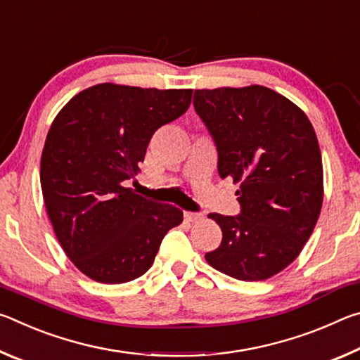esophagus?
I'll use <instances>...</instances> for the list:
<instances>
[{
  "mask_svg": "<svg viewBox=\"0 0 360 360\" xmlns=\"http://www.w3.org/2000/svg\"><path fill=\"white\" fill-rule=\"evenodd\" d=\"M184 217L187 219L188 222H200L203 219V214H202V212H191V211H187V212H184Z\"/></svg>",
  "mask_w": 360,
  "mask_h": 360,
  "instance_id": "esophagus-1",
  "label": "esophagus"
}]
</instances>
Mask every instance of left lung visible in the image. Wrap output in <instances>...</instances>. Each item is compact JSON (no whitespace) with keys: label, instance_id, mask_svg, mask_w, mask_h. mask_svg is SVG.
Listing matches in <instances>:
<instances>
[{"label":"left lung","instance_id":"left-lung-1","mask_svg":"<svg viewBox=\"0 0 360 360\" xmlns=\"http://www.w3.org/2000/svg\"><path fill=\"white\" fill-rule=\"evenodd\" d=\"M195 111L214 138L222 179L240 186V216L210 212L222 243L208 264L240 281H264L300 255L324 200L322 157L300 108L264 85L200 89Z\"/></svg>","mask_w":360,"mask_h":360}]
</instances>
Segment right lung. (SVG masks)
Listing matches in <instances>:
<instances>
[{"label":"right lung","mask_w":360,"mask_h":360,"mask_svg":"<svg viewBox=\"0 0 360 360\" xmlns=\"http://www.w3.org/2000/svg\"><path fill=\"white\" fill-rule=\"evenodd\" d=\"M192 89H143L112 82L82 90L60 109L41 155V188L68 259L96 283L122 284L154 264L182 211L125 187L152 135L184 114Z\"/></svg>","instance_id":"1"}]
</instances>
